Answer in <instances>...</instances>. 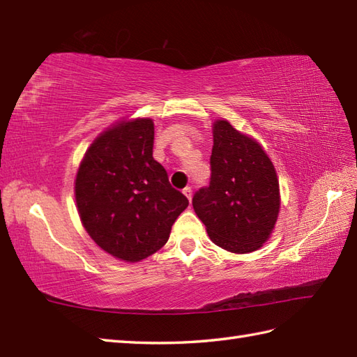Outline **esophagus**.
Masks as SVG:
<instances>
[{
	"mask_svg": "<svg viewBox=\"0 0 357 357\" xmlns=\"http://www.w3.org/2000/svg\"><path fill=\"white\" fill-rule=\"evenodd\" d=\"M183 193L187 196L188 201H192V187H185L184 190H183Z\"/></svg>",
	"mask_w": 357,
	"mask_h": 357,
	"instance_id": "34e87169",
	"label": "esophagus"
}]
</instances>
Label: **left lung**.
Here are the masks:
<instances>
[{
    "label": "left lung",
    "mask_w": 357,
    "mask_h": 357,
    "mask_svg": "<svg viewBox=\"0 0 357 357\" xmlns=\"http://www.w3.org/2000/svg\"><path fill=\"white\" fill-rule=\"evenodd\" d=\"M210 165V185L193 196L195 213L210 239L238 255L261 248L280 207L278 174L268 155L256 139L218 119Z\"/></svg>",
    "instance_id": "1"
}]
</instances>
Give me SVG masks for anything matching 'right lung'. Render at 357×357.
I'll list each match as a JSON object with an SVG mask.
<instances>
[{"instance_id":"1","label":"right lung","mask_w":357,"mask_h":357,"mask_svg":"<svg viewBox=\"0 0 357 357\" xmlns=\"http://www.w3.org/2000/svg\"><path fill=\"white\" fill-rule=\"evenodd\" d=\"M153 119H124L90 144L75 179L82 225L104 252L126 262L156 253L188 206L153 159Z\"/></svg>"}]
</instances>
